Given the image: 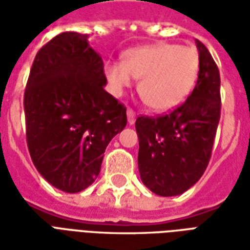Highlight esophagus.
<instances>
[{
  "mask_svg": "<svg viewBox=\"0 0 250 250\" xmlns=\"http://www.w3.org/2000/svg\"><path fill=\"white\" fill-rule=\"evenodd\" d=\"M127 119H128V123L130 125H134L136 119V112L132 108L127 109Z\"/></svg>",
  "mask_w": 250,
  "mask_h": 250,
  "instance_id": "esophagus-1",
  "label": "esophagus"
}]
</instances>
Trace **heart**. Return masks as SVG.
I'll list each match as a JSON object with an SVG mask.
<instances>
[{
	"label": "heart",
	"mask_w": 250,
	"mask_h": 250,
	"mask_svg": "<svg viewBox=\"0 0 250 250\" xmlns=\"http://www.w3.org/2000/svg\"><path fill=\"white\" fill-rule=\"evenodd\" d=\"M201 59L194 46L159 42L125 52L123 62H108L105 76L116 89L142 79L139 95L155 111H168L188 98L198 82Z\"/></svg>",
	"instance_id": "obj_1"
}]
</instances>
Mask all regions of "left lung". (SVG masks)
Wrapping results in <instances>:
<instances>
[{"instance_id": "obj_1", "label": "left lung", "mask_w": 250, "mask_h": 250, "mask_svg": "<svg viewBox=\"0 0 250 250\" xmlns=\"http://www.w3.org/2000/svg\"><path fill=\"white\" fill-rule=\"evenodd\" d=\"M195 44L201 69L193 92L168 114L135 122L142 182L162 197L182 194L202 177L221 118L218 66L201 41Z\"/></svg>"}]
</instances>
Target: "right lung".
<instances>
[{
	"instance_id": "obj_1",
	"label": "right lung",
	"mask_w": 250,
	"mask_h": 250,
	"mask_svg": "<svg viewBox=\"0 0 250 250\" xmlns=\"http://www.w3.org/2000/svg\"><path fill=\"white\" fill-rule=\"evenodd\" d=\"M88 37L64 32L48 41L36 55L24 93L30 158L65 193L93 184L105 147L127 125L125 104L104 89L103 60Z\"/></svg>"
}]
</instances>
